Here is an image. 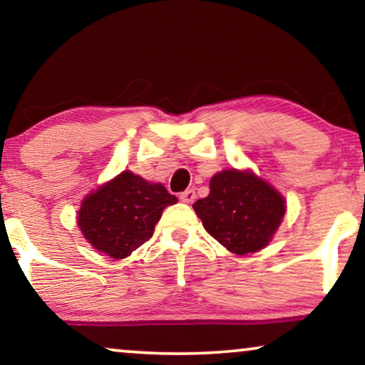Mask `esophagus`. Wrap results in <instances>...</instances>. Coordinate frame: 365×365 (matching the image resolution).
<instances>
[{"instance_id":"esophagus-1","label":"esophagus","mask_w":365,"mask_h":365,"mask_svg":"<svg viewBox=\"0 0 365 365\" xmlns=\"http://www.w3.org/2000/svg\"><path fill=\"white\" fill-rule=\"evenodd\" d=\"M195 198H197V195H195V190H193V188H188V190L180 193V200L185 202V203H192Z\"/></svg>"}]
</instances>
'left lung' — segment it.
Listing matches in <instances>:
<instances>
[{
    "label": "left lung",
    "mask_w": 365,
    "mask_h": 365,
    "mask_svg": "<svg viewBox=\"0 0 365 365\" xmlns=\"http://www.w3.org/2000/svg\"><path fill=\"white\" fill-rule=\"evenodd\" d=\"M203 228L237 255L269 245L285 215V200L249 170L230 168L213 175L210 193L193 203Z\"/></svg>",
    "instance_id": "8db88e82"
}]
</instances>
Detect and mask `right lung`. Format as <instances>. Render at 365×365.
<instances>
[{
	"label": "right lung",
	"mask_w": 365,
	"mask_h": 365,
	"mask_svg": "<svg viewBox=\"0 0 365 365\" xmlns=\"http://www.w3.org/2000/svg\"><path fill=\"white\" fill-rule=\"evenodd\" d=\"M177 203L162 183L121 172L85 197L78 227L91 245L111 259H125L153 235L165 207Z\"/></svg>",
	"instance_id": "obj_1"
}]
</instances>
